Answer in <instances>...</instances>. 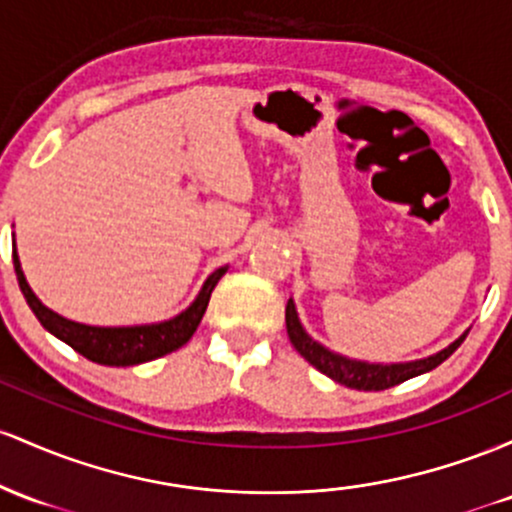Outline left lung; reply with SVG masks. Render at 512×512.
I'll use <instances>...</instances> for the list:
<instances>
[{"label": "left lung", "mask_w": 512, "mask_h": 512, "mask_svg": "<svg viewBox=\"0 0 512 512\" xmlns=\"http://www.w3.org/2000/svg\"><path fill=\"white\" fill-rule=\"evenodd\" d=\"M285 324H287L290 343L309 365L317 367L319 372H324V375L331 377L333 382L346 384V387L358 389V392H382V389L396 387V384L411 380V377H418L423 375V372L435 370V367L445 363V360L450 358L459 346H462V341L469 333L464 331L462 336L450 343V346L438 350V353L428 355V358L409 360V363H367V360H355V358H348V355L333 353V350L326 348L324 343L314 341V338L307 333V329L302 326L300 314H297V307L295 302H292V297L287 300V307H285Z\"/></svg>", "instance_id": "1"}]
</instances>
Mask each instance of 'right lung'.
Returning <instances> with one entry per match:
<instances>
[{
    "mask_svg": "<svg viewBox=\"0 0 512 512\" xmlns=\"http://www.w3.org/2000/svg\"><path fill=\"white\" fill-rule=\"evenodd\" d=\"M14 268L19 287L24 292L28 307L33 309L45 331L53 333L55 338L65 341L86 360L108 367H128L149 363V360L162 358L166 353H174L181 346L191 341V336L198 329L200 319H203L205 309H208L210 295L215 285L220 283L222 275L227 273V266L217 268L215 273L208 275L195 300L183 309L176 317L157 321V324H137V326H91L79 324L62 314L53 312L38 300L36 292L28 285L24 271H21L19 254H16V239H14Z\"/></svg>",
    "mask_w": 512,
    "mask_h": 512,
    "instance_id": "1",
    "label": "right lung"
}]
</instances>
